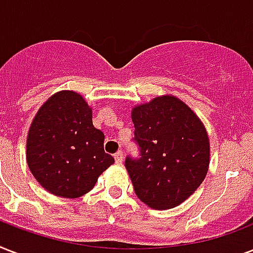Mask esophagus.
Instances as JSON below:
<instances>
[{"instance_id":"1","label":"esophagus","mask_w":253,"mask_h":253,"mask_svg":"<svg viewBox=\"0 0 253 253\" xmlns=\"http://www.w3.org/2000/svg\"><path fill=\"white\" fill-rule=\"evenodd\" d=\"M114 159H115V163H117V164H122V162H123L122 151H118V152L114 155Z\"/></svg>"}]
</instances>
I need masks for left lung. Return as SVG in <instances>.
Returning a JSON list of instances; mask_svg holds the SVG:
<instances>
[{
	"instance_id": "1",
	"label": "left lung",
	"mask_w": 253,
	"mask_h": 253,
	"mask_svg": "<svg viewBox=\"0 0 253 253\" xmlns=\"http://www.w3.org/2000/svg\"><path fill=\"white\" fill-rule=\"evenodd\" d=\"M138 158L125 167L142 202L167 210L188 200L206 177L210 159L208 132L198 117L176 97L163 95L134 107Z\"/></svg>"
}]
</instances>
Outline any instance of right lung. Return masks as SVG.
Listing matches in <instances>:
<instances>
[{"instance_id":"add662e5","label":"right lung","mask_w":253,"mask_h":253,"mask_svg":"<svg viewBox=\"0 0 253 253\" xmlns=\"http://www.w3.org/2000/svg\"><path fill=\"white\" fill-rule=\"evenodd\" d=\"M105 135L91 123V109L75 91L53 94L35 115L27 136V164L55 196L77 198L93 189L114 163L103 150Z\"/></svg>"}]
</instances>
